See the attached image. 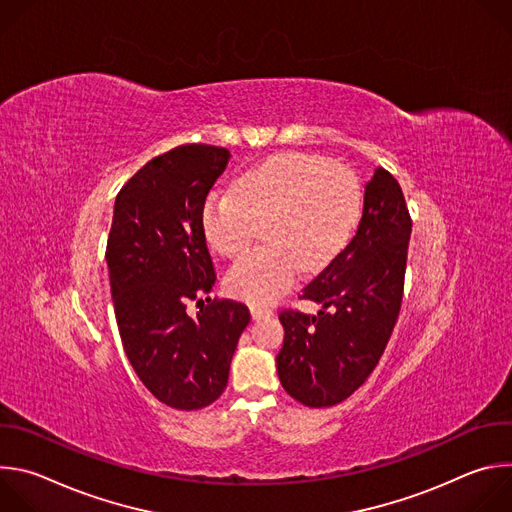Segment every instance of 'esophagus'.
<instances>
[{"label":"esophagus","mask_w":512,"mask_h":512,"mask_svg":"<svg viewBox=\"0 0 512 512\" xmlns=\"http://www.w3.org/2000/svg\"><path fill=\"white\" fill-rule=\"evenodd\" d=\"M251 316L255 320H259V318H265V316H273V310L271 308H263V306H251Z\"/></svg>","instance_id":"34e87169"}]
</instances>
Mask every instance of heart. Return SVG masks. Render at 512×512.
Segmentation results:
<instances>
[{"label": "heart", "instance_id": "1", "mask_svg": "<svg viewBox=\"0 0 512 512\" xmlns=\"http://www.w3.org/2000/svg\"><path fill=\"white\" fill-rule=\"evenodd\" d=\"M362 212L354 172L322 156L279 154L249 170L237 194L214 190L202 206L208 245L237 257L265 229L269 247L241 257L227 273L229 294L271 304L294 285L300 265L316 271L350 241Z\"/></svg>", "mask_w": 512, "mask_h": 512}]
</instances>
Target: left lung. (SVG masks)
<instances>
[{"instance_id":"1","label":"left lung","mask_w":512,"mask_h":512,"mask_svg":"<svg viewBox=\"0 0 512 512\" xmlns=\"http://www.w3.org/2000/svg\"><path fill=\"white\" fill-rule=\"evenodd\" d=\"M411 216L399 182L377 168L350 243L304 287L318 316L283 310L277 354L283 389L308 407H332L369 379L397 324Z\"/></svg>"}]
</instances>
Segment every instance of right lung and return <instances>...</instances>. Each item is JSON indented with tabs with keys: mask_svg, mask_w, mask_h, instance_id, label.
Instances as JSON below:
<instances>
[{
	"mask_svg": "<svg viewBox=\"0 0 512 512\" xmlns=\"http://www.w3.org/2000/svg\"><path fill=\"white\" fill-rule=\"evenodd\" d=\"M231 152L186 143L137 170L115 198L107 239L113 308L139 381L168 407L194 411L221 397L251 320L245 304L212 300L214 265L202 206ZM201 312L190 317L185 306Z\"/></svg>",
	"mask_w": 512,
	"mask_h": 512,
	"instance_id": "right-lung-1",
	"label": "right lung"
}]
</instances>
